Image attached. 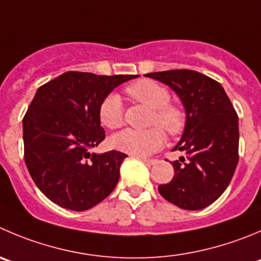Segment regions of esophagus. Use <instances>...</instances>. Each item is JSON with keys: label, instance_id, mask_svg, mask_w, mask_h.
Wrapping results in <instances>:
<instances>
[{"label": "esophagus", "instance_id": "obj_1", "mask_svg": "<svg viewBox=\"0 0 261 261\" xmlns=\"http://www.w3.org/2000/svg\"><path fill=\"white\" fill-rule=\"evenodd\" d=\"M141 160L143 161V163H146L147 165H153V164L158 163V160H155V159H147V158H141Z\"/></svg>", "mask_w": 261, "mask_h": 261}]
</instances>
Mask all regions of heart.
Here are the masks:
<instances>
[{
    "mask_svg": "<svg viewBox=\"0 0 261 261\" xmlns=\"http://www.w3.org/2000/svg\"><path fill=\"white\" fill-rule=\"evenodd\" d=\"M126 93L138 102L152 109L150 126L145 130L125 129L111 138V146L121 152L135 156H148L156 152L165 142V133L170 137L180 135L187 124V114L182 106L172 103L169 91L151 79H141L126 87ZM98 119L109 129L120 128L124 121V110L120 97L109 93L98 106ZM163 128L161 129L160 126Z\"/></svg>",
    "mask_w": 261,
    "mask_h": 261,
    "instance_id": "1",
    "label": "heart"
}]
</instances>
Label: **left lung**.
Segmentation results:
<instances>
[{
	"label": "left lung",
	"mask_w": 261,
	"mask_h": 261,
	"mask_svg": "<svg viewBox=\"0 0 261 261\" xmlns=\"http://www.w3.org/2000/svg\"><path fill=\"white\" fill-rule=\"evenodd\" d=\"M146 76L169 86L182 101L187 124L173 150L187 159L172 161L174 177L159 186L166 201L200 210L220 197L238 163V116L222 84L195 70L156 71Z\"/></svg>",
	"instance_id": "1"
}]
</instances>
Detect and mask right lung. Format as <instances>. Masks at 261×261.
I'll use <instances>...</instances> for the list:
<instances>
[{"mask_svg":"<svg viewBox=\"0 0 261 261\" xmlns=\"http://www.w3.org/2000/svg\"><path fill=\"white\" fill-rule=\"evenodd\" d=\"M137 76L66 71L37 89L23 119L24 159L52 202L83 212L116 187L125 153L91 152L105 140L98 106L115 87Z\"/></svg>","mask_w":261,"mask_h":261,"instance_id":"right-lung-1","label":"right lung"}]
</instances>
